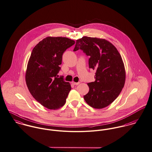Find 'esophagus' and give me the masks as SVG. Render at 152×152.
Wrapping results in <instances>:
<instances>
[{"label": "esophagus", "instance_id": "1", "mask_svg": "<svg viewBox=\"0 0 152 152\" xmlns=\"http://www.w3.org/2000/svg\"><path fill=\"white\" fill-rule=\"evenodd\" d=\"M72 83L73 84V85H78V84H80V82H77V83H76V82H72Z\"/></svg>", "mask_w": 152, "mask_h": 152}]
</instances>
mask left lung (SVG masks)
Returning <instances> with one entry per match:
<instances>
[{
    "label": "left lung",
    "instance_id": "left-lung-1",
    "mask_svg": "<svg viewBox=\"0 0 152 152\" xmlns=\"http://www.w3.org/2000/svg\"><path fill=\"white\" fill-rule=\"evenodd\" d=\"M80 50L89 56V68L96 70L95 81L87 83L88 93L84 100L91 107L101 109L114 101L125 81V70L117 48L109 41L83 37L77 39L73 51Z\"/></svg>",
    "mask_w": 152,
    "mask_h": 152
}]
</instances>
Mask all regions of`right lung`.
<instances>
[{"mask_svg":"<svg viewBox=\"0 0 152 152\" xmlns=\"http://www.w3.org/2000/svg\"><path fill=\"white\" fill-rule=\"evenodd\" d=\"M66 37H47L33 50L26 74L27 87L34 99L44 107L56 110L62 107L71 90L64 76L58 77L62 55L75 44Z\"/></svg>","mask_w":152,"mask_h":152,"instance_id":"add662e5","label":"right lung"}]
</instances>
